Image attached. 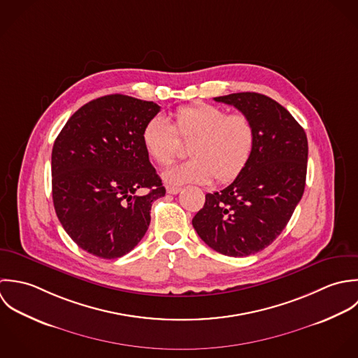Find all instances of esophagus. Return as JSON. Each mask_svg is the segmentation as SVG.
<instances>
[{"label":"esophagus","instance_id":"esophagus-1","mask_svg":"<svg viewBox=\"0 0 358 358\" xmlns=\"http://www.w3.org/2000/svg\"><path fill=\"white\" fill-rule=\"evenodd\" d=\"M166 191H167V194H170V195H177V194L181 191V188H178V187H171V185H167V187H166Z\"/></svg>","mask_w":358,"mask_h":358}]
</instances>
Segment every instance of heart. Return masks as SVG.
Wrapping results in <instances>:
<instances>
[{"label": "heart", "instance_id": "b5f03b06", "mask_svg": "<svg viewBox=\"0 0 358 358\" xmlns=\"http://www.w3.org/2000/svg\"><path fill=\"white\" fill-rule=\"evenodd\" d=\"M178 136L191 141V160L169 167L163 178L169 184H220L235 180L249 163L256 145V129L245 113H227L212 103L181 106L174 126L162 115L146 120L141 141L148 156L159 166L170 164L180 153Z\"/></svg>", "mask_w": 358, "mask_h": 358}]
</instances>
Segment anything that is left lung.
<instances>
[{
    "label": "left lung",
    "instance_id": "obj_1",
    "mask_svg": "<svg viewBox=\"0 0 358 358\" xmlns=\"http://www.w3.org/2000/svg\"><path fill=\"white\" fill-rule=\"evenodd\" d=\"M215 101L250 117L256 145L234 182L206 195L192 225L215 252L243 257L271 245L293 215L304 192L308 143L294 117L263 94L236 92Z\"/></svg>",
    "mask_w": 358,
    "mask_h": 358
}]
</instances>
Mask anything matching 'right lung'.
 <instances>
[{"instance_id":"obj_1","label":"right lung","mask_w":358,"mask_h":358,"mask_svg":"<svg viewBox=\"0 0 358 358\" xmlns=\"http://www.w3.org/2000/svg\"><path fill=\"white\" fill-rule=\"evenodd\" d=\"M159 110L150 101L105 95L72 115L54 143L55 212L73 241L96 257L133 250L149 227L152 202L166 194L141 141L143 124Z\"/></svg>"}]
</instances>
